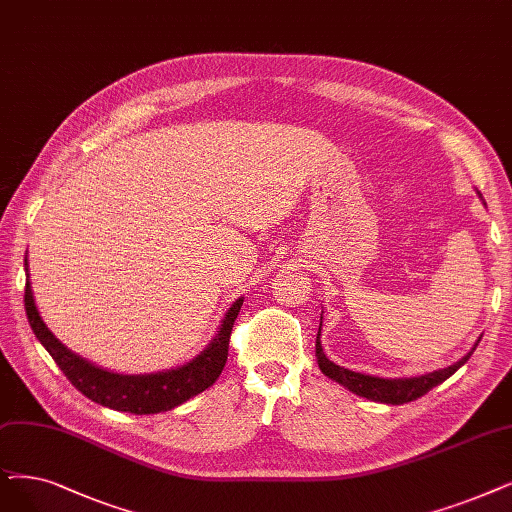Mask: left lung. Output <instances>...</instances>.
<instances>
[{"label": "left lung", "instance_id": "obj_1", "mask_svg": "<svg viewBox=\"0 0 512 512\" xmlns=\"http://www.w3.org/2000/svg\"><path fill=\"white\" fill-rule=\"evenodd\" d=\"M323 319V317H321ZM321 323H319V332H317V344H315V353H317V361H319V370L332 378L334 382L342 384L344 388H349L351 393L365 397L370 401H378V403H386V405H403L410 403L422 395H426L431 388H435L437 384L445 382L449 376L456 374L460 367L470 359V355L475 353L479 340L475 342L473 349H470L460 361H456L454 365H447L443 370H435L431 374H422V376H412V378H380V376H370V374H361V372H353L346 370V367L336 365L334 361H330L323 353L321 346Z\"/></svg>", "mask_w": 512, "mask_h": 512}]
</instances>
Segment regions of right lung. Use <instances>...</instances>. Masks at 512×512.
I'll use <instances>...</instances> for the list:
<instances>
[{"instance_id":"right-lung-1","label":"right lung","mask_w":512,"mask_h":512,"mask_svg":"<svg viewBox=\"0 0 512 512\" xmlns=\"http://www.w3.org/2000/svg\"><path fill=\"white\" fill-rule=\"evenodd\" d=\"M29 264L25 258V271L29 277ZM243 298H237L227 315L222 317L216 336L197 357L185 365H176L172 370H161L153 374H117L105 367H98L92 361L73 353L60 342L50 327L39 315L31 281L25 283V311L31 323V330L37 340L44 344V349L52 355L56 365L71 380L77 391L84 393L98 405L111 407L117 412L128 414H159L174 410V407L189 401L210 388L220 376L229 355V338L233 323L239 315Z\"/></svg>"}]
</instances>
